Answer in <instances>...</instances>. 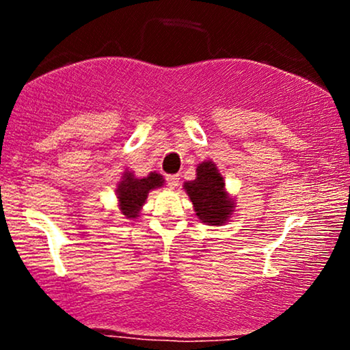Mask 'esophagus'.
Returning <instances> with one entry per match:
<instances>
[{
    "instance_id": "1",
    "label": "esophagus",
    "mask_w": 350,
    "mask_h": 350,
    "mask_svg": "<svg viewBox=\"0 0 350 350\" xmlns=\"http://www.w3.org/2000/svg\"><path fill=\"white\" fill-rule=\"evenodd\" d=\"M179 176L178 174H171V176H166V183H167V186H170L171 189H174V187H178L179 186Z\"/></svg>"
}]
</instances>
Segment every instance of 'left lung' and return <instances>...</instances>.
I'll list each match as a JSON object with an SVG mask.
<instances>
[{"instance_id":"left-lung-1","label":"left lung","mask_w":350,"mask_h":350,"mask_svg":"<svg viewBox=\"0 0 350 350\" xmlns=\"http://www.w3.org/2000/svg\"><path fill=\"white\" fill-rule=\"evenodd\" d=\"M199 220L208 226H222L234 212V200L226 191V180L212 161L200 163L196 179L184 183Z\"/></svg>"}]
</instances>
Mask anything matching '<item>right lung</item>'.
Here are the masks:
<instances>
[{
  "label": "right lung",
  "instance_id": "obj_1",
  "mask_svg": "<svg viewBox=\"0 0 350 350\" xmlns=\"http://www.w3.org/2000/svg\"><path fill=\"white\" fill-rule=\"evenodd\" d=\"M163 184V176L158 172H150L146 178H136L131 171H124L123 178L116 187V198H118L122 214L126 219H136L150 191L161 187Z\"/></svg>",
  "mask_w": 350,
  "mask_h": 350
}]
</instances>
